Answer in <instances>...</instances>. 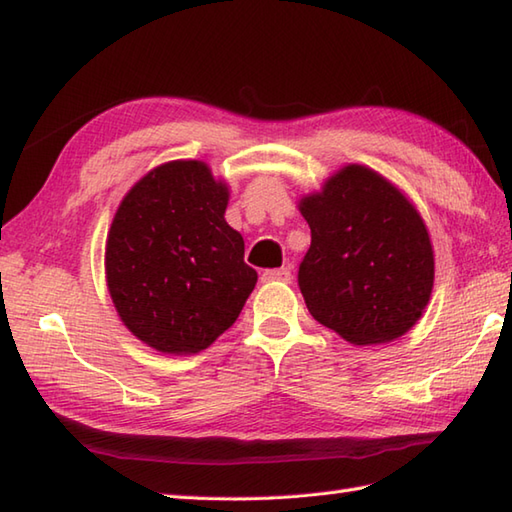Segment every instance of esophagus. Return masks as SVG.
Here are the masks:
<instances>
[{
  "mask_svg": "<svg viewBox=\"0 0 512 512\" xmlns=\"http://www.w3.org/2000/svg\"><path fill=\"white\" fill-rule=\"evenodd\" d=\"M290 279H292L290 268L266 270V273L262 275V281H266V284H270V281H279V284H290Z\"/></svg>",
  "mask_w": 512,
  "mask_h": 512,
  "instance_id": "obj_1",
  "label": "esophagus"
}]
</instances>
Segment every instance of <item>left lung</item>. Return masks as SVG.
I'll list each match as a JSON object with an SVG mask.
<instances>
[{"mask_svg": "<svg viewBox=\"0 0 512 512\" xmlns=\"http://www.w3.org/2000/svg\"><path fill=\"white\" fill-rule=\"evenodd\" d=\"M297 206L312 233L299 266L312 317L352 345L405 336L427 310L436 279L429 228L407 193L350 162Z\"/></svg>", "mask_w": 512, "mask_h": 512, "instance_id": "obj_1", "label": "left lung"}]
</instances>
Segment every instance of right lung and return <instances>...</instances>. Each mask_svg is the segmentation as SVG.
Returning <instances> with one entry per match:
<instances>
[{
  "label": "right lung",
  "instance_id": "add662e5",
  "mask_svg": "<svg viewBox=\"0 0 512 512\" xmlns=\"http://www.w3.org/2000/svg\"><path fill=\"white\" fill-rule=\"evenodd\" d=\"M228 182L204 160H169L134 182L105 242L118 319L151 350L189 356L237 321L257 284L224 220Z\"/></svg>",
  "mask_w": 512,
  "mask_h": 512
}]
</instances>
